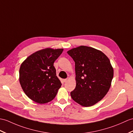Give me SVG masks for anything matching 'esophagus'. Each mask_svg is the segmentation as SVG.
Wrapping results in <instances>:
<instances>
[{
	"mask_svg": "<svg viewBox=\"0 0 133 133\" xmlns=\"http://www.w3.org/2000/svg\"><path fill=\"white\" fill-rule=\"evenodd\" d=\"M68 80H69V78H67V79H64V82H67L68 81Z\"/></svg>",
	"mask_w": 133,
	"mask_h": 133,
	"instance_id": "1",
	"label": "esophagus"
}]
</instances>
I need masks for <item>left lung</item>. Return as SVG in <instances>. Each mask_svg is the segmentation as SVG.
<instances>
[{"instance_id":"left-lung-1","label":"left lung","mask_w":133,"mask_h":133,"mask_svg":"<svg viewBox=\"0 0 133 133\" xmlns=\"http://www.w3.org/2000/svg\"><path fill=\"white\" fill-rule=\"evenodd\" d=\"M67 53L75 64L76 84L71 96L82 106L94 105L110 87L113 69L109 58L102 51L85 46L71 49Z\"/></svg>"}]
</instances>
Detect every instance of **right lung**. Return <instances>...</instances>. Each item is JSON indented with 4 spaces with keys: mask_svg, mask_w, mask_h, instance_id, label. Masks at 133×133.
Wrapping results in <instances>:
<instances>
[{
    "mask_svg": "<svg viewBox=\"0 0 133 133\" xmlns=\"http://www.w3.org/2000/svg\"><path fill=\"white\" fill-rule=\"evenodd\" d=\"M63 50L42 49L29 55L21 63L20 85L27 96L36 103L44 104L53 100L61 87L53 64Z\"/></svg>",
    "mask_w": 133,
    "mask_h": 133,
    "instance_id": "1",
    "label": "right lung"
}]
</instances>
